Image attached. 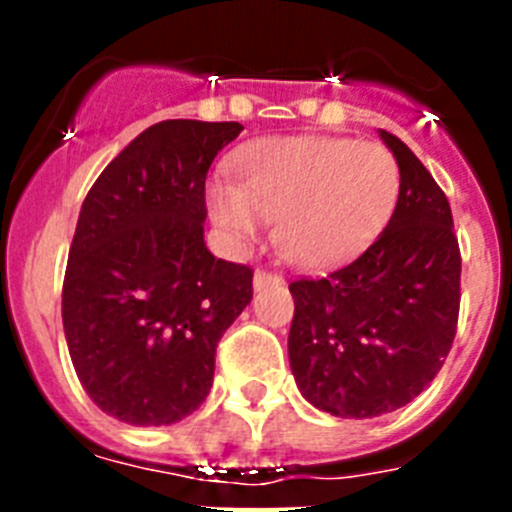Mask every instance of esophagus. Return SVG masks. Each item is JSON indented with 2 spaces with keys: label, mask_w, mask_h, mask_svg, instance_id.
<instances>
[{
  "label": "esophagus",
  "mask_w": 512,
  "mask_h": 512,
  "mask_svg": "<svg viewBox=\"0 0 512 512\" xmlns=\"http://www.w3.org/2000/svg\"><path fill=\"white\" fill-rule=\"evenodd\" d=\"M279 284H284V277H282V274H277V271L259 269V271H256V274H253V289L279 287Z\"/></svg>",
  "instance_id": "obj_1"
}]
</instances>
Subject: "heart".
Listing matches in <instances>:
<instances>
[{
    "mask_svg": "<svg viewBox=\"0 0 512 512\" xmlns=\"http://www.w3.org/2000/svg\"><path fill=\"white\" fill-rule=\"evenodd\" d=\"M238 184L207 187L210 215L230 241L259 238L279 220L284 256L320 269L354 256L387 225L400 194V166L382 143L300 135L269 138L235 156Z\"/></svg>",
    "mask_w": 512,
    "mask_h": 512,
    "instance_id": "b5f03b06",
    "label": "heart"
}]
</instances>
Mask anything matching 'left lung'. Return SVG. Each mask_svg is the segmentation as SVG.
Wrapping results in <instances>:
<instances>
[{"label":"left lung","mask_w":512,"mask_h":512,"mask_svg":"<svg viewBox=\"0 0 512 512\" xmlns=\"http://www.w3.org/2000/svg\"><path fill=\"white\" fill-rule=\"evenodd\" d=\"M400 166L387 228L359 259L289 284V366L307 402L336 418H377L433 382L459 323L461 253L449 200L397 135Z\"/></svg>","instance_id":"left-lung-1"}]
</instances>
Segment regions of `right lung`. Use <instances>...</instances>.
Returning a JSON list of instances; mask_svg holds the SVG:
<instances>
[{
  "instance_id": "right-lung-1",
  "label": "right lung",
  "mask_w": 512,
  "mask_h": 512,
  "mask_svg": "<svg viewBox=\"0 0 512 512\" xmlns=\"http://www.w3.org/2000/svg\"><path fill=\"white\" fill-rule=\"evenodd\" d=\"M241 122L164 120L112 158L81 205L63 333L92 402L171 425L210 395L215 348L253 297V269L205 246V179Z\"/></svg>"
}]
</instances>
